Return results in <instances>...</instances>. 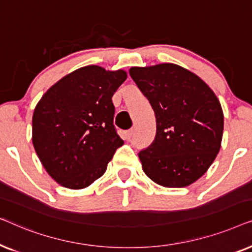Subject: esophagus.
I'll return each instance as SVG.
<instances>
[{
    "label": "esophagus",
    "instance_id": "34e87169",
    "mask_svg": "<svg viewBox=\"0 0 252 252\" xmlns=\"http://www.w3.org/2000/svg\"><path fill=\"white\" fill-rule=\"evenodd\" d=\"M133 134H134V132H133V129H128V130H126L125 133H124V135H125V139L126 140H130L133 137Z\"/></svg>",
    "mask_w": 252,
    "mask_h": 252
}]
</instances>
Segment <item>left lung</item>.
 Here are the masks:
<instances>
[{
  "mask_svg": "<svg viewBox=\"0 0 252 252\" xmlns=\"http://www.w3.org/2000/svg\"><path fill=\"white\" fill-rule=\"evenodd\" d=\"M129 74L156 117L153 143L139 153L144 173L164 187L191 185L211 166L221 146L219 99L201 78L175 64L130 67Z\"/></svg>",
  "mask_w": 252,
  "mask_h": 252,
  "instance_id": "1",
  "label": "left lung"
}]
</instances>
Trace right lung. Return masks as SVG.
I'll return each instance as SVG.
<instances>
[{
	"label": "right lung",
	"mask_w": 252,
	"mask_h": 252,
	"mask_svg": "<svg viewBox=\"0 0 252 252\" xmlns=\"http://www.w3.org/2000/svg\"><path fill=\"white\" fill-rule=\"evenodd\" d=\"M126 78L123 70L80 67L51 86L36 104L34 149L50 177L63 187L91 186L124 144L113 125L112 96Z\"/></svg>",
	"instance_id": "right-lung-1"
}]
</instances>
